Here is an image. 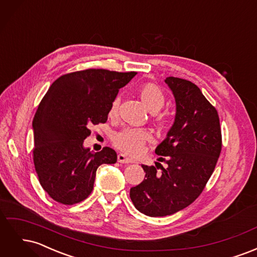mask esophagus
Segmentation results:
<instances>
[{"label": "esophagus", "mask_w": 257, "mask_h": 257, "mask_svg": "<svg viewBox=\"0 0 257 257\" xmlns=\"http://www.w3.org/2000/svg\"><path fill=\"white\" fill-rule=\"evenodd\" d=\"M118 162L123 163V164H128V163H133V160L128 159L126 155H124L123 153L118 154Z\"/></svg>", "instance_id": "obj_1"}]
</instances>
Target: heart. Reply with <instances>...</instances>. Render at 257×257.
<instances>
[{"label": "heart", "mask_w": 257, "mask_h": 257, "mask_svg": "<svg viewBox=\"0 0 257 257\" xmlns=\"http://www.w3.org/2000/svg\"><path fill=\"white\" fill-rule=\"evenodd\" d=\"M139 97L151 113H159L165 105L163 92L153 83L144 84L139 89ZM120 97L116 96L110 105L109 115L113 116L118 112ZM151 139V135L145 130L125 128L116 134L113 138L114 146L121 151L130 155H137L143 151L144 146Z\"/></svg>", "instance_id": "1"}]
</instances>
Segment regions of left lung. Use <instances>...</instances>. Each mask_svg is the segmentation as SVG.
I'll use <instances>...</instances> for the list:
<instances>
[{
	"mask_svg": "<svg viewBox=\"0 0 257 257\" xmlns=\"http://www.w3.org/2000/svg\"><path fill=\"white\" fill-rule=\"evenodd\" d=\"M176 102V115L166 138L155 149L167 167L142 165L144 181L130 191L135 208L149 216L174 214L191 205L203 192L222 149L215 108L193 82L167 77Z\"/></svg>",
	"mask_w": 257,
	"mask_h": 257,
	"instance_id": "obj_1",
	"label": "left lung"
}]
</instances>
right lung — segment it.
<instances>
[{
  "instance_id": "obj_1",
  "label": "right lung",
  "mask_w": 257,
  "mask_h": 257,
  "mask_svg": "<svg viewBox=\"0 0 257 257\" xmlns=\"http://www.w3.org/2000/svg\"><path fill=\"white\" fill-rule=\"evenodd\" d=\"M136 72L85 69L61 76L38 105L33 119V160L43 189L58 203L87 198L102 164H114L109 147L93 152L83 146L92 124L105 123L112 100Z\"/></svg>"
}]
</instances>
